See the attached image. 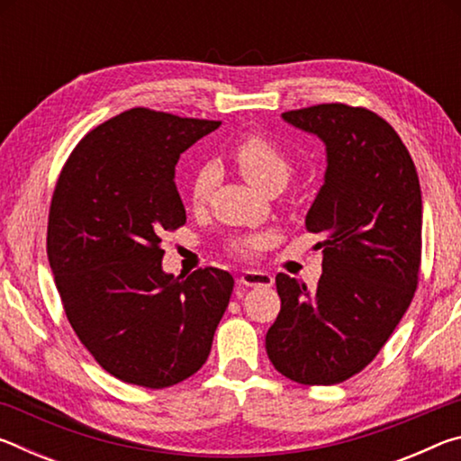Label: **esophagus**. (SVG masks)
<instances>
[{
	"mask_svg": "<svg viewBox=\"0 0 461 461\" xmlns=\"http://www.w3.org/2000/svg\"><path fill=\"white\" fill-rule=\"evenodd\" d=\"M241 286H270L272 276L262 270H244L240 276Z\"/></svg>",
	"mask_w": 461,
	"mask_h": 461,
	"instance_id": "1",
	"label": "esophagus"
}]
</instances>
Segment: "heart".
Masks as SVG:
<instances>
[{
  "label": "heart",
  "mask_w": 461,
  "mask_h": 461,
  "mask_svg": "<svg viewBox=\"0 0 461 461\" xmlns=\"http://www.w3.org/2000/svg\"><path fill=\"white\" fill-rule=\"evenodd\" d=\"M233 162H236L241 176L246 178L249 185H254L260 191L270 189H285L288 178L293 175V165L286 158V154L280 150L276 144H272L268 138L249 134L240 140L231 150ZM215 183V168L203 167L197 170L191 185V199L194 205H201L209 199ZM258 238H236L231 241V249L238 254H252L258 248Z\"/></svg>",
  "instance_id": "heart-1"
}]
</instances>
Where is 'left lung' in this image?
<instances>
[{
  "label": "left lung",
  "instance_id": "obj_1",
  "mask_svg": "<svg viewBox=\"0 0 461 461\" xmlns=\"http://www.w3.org/2000/svg\"><path fill=\"white\" fill-rule=\"evenodd\" d=\"M283 120L325 144L323 185L305 217L323 236V275L313 291L276 275L280 313L267 352L299 384H339L374 360L415 294L419 176L399 134L368 109L325 104Z\"/></svg>",
  "mask_w": 461,
  "mask_h": 461
}]
</instances>
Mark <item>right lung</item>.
I'll return each mask as SVG.
<instances>
[{
	"mask_svg": "<svg viewBox=\"0 0 461 461\" xmlns=\"http://www.w3.org/2000/svg\"><path fill=\"white\" fill-rule=\"evenodd\" d=\"M221 122L136 107L89 131L59 176L46 252L75 333L112 376L167 388L212 352L230 272L162 270L160 238L186 221L175 167Z\"/></svg>",
	"mask_w": 461,
	"mask_h": 461,
	"instance_id": "obj_1",
	"label": "right lung"
}]
</instances>
